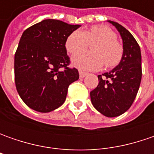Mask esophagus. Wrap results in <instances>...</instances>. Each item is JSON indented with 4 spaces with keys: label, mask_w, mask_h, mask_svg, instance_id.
Masks as SVG:
<instances>
[{
    "label": "esophagus",
    "mask_w": 154,
    "mask_h": 154,
    "mask_svg": "<svg viewBox=\"0 0 154 154\" xmlns=\"http://www.w3.org/2000/svg\"><path fill=\"white\" fill-rule=\"evenodd\" d=\"M79 74H80V78H84L85 76L87 75V73L83 72V71H79Z\"/></svg>",
    "instance_id": "34e87169"
}]
</instances>
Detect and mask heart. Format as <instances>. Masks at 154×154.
Wrapping results in <instances>:
<instances>
[{
  "instance_id": "obj_1",
  "label": "heart",
  "mask_w": 154,
  "mask_h": 154,
  "mask_svg": "<svg viewBox=\"0 0 154 154\" xmlns=\"http://www.w3.org/2000/svg\"><path fill=\"white\" fill-rule=\"evenodd\" d=\"M116 38L112 29L98 25L84 32L74 31L68 37L65 45L69 53L74 54L85 49L89 43L95 42L92 46L93 52H78L72 57V63L81 70H97L102 68L103 63L107 68H111L121 61L123 49Z\"/></svg>"
}]
</instances>
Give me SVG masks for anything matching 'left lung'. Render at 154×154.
Listing matches in <instances>:
<instances>
[{"label": "left lung", "instance_id": "8db88e82", "mask_svg": "<svg viewBox=\"0 0 154 154\" xmlns=\"http://www.w3.org/2000/svg\"><path fill=\"white\" fill-rule=\"evenodd\" d=\"M122 39L123 53L119 64L108 73L98 75V86L90 92L94 108L108 117L123 114L130 108L141 80V54L137 41L126 28L108 20Z\"/></svg>", "mask_w": 154, "mask_h": 154}]
</instances>
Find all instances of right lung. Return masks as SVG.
Wrapping results in <instances>:
<instances>
[{
    "mask_svg": "<svg viewBox=\"0 0 154 154\" xmlns=\"http://www.w3.org/2000/svg\"><path fill=\"white\" fill-rule=\"evenodd\" d=\"M80 25L45 20L27 28L14 56L16 89L28 107L50 112L65 102L68 88L79 79L65 47L68 37Z\"/></svg>",
    "mask_w": 154,
    "mask_h": 154,
    "instance_id": "right-lung-1",
    "label": "right lung"
}]
</instances>
